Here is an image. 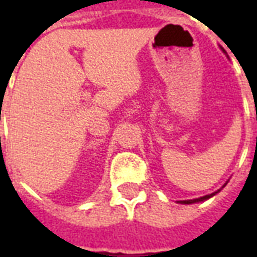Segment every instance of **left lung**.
Segmentation results:
<instances>
[{"label":"left lung","instance_id":"left-lung-1","mask_svg":"<svg viewBox=\"0 0 257 257\" xmlns=\"http://www.w3.org/2000/svg\"><path fill=\"white\" fill-rule=\"evenodd\" d=\"M221 51L224 52V49H223V48H221ZM226 184L227 183H224V186H226ZM224 186H223V187H224ZM223 187H221V189H223ZM219 191H220V190H217V191H215V193H212V194H208V195H204V197H199V198L187 199V201H178V202L179 204H197V202H202V201H206V199L212 198V197H213V195H216V194L219 193Z\"/></svg>","mask_w":257,"mask_h":257}]
</instances>
